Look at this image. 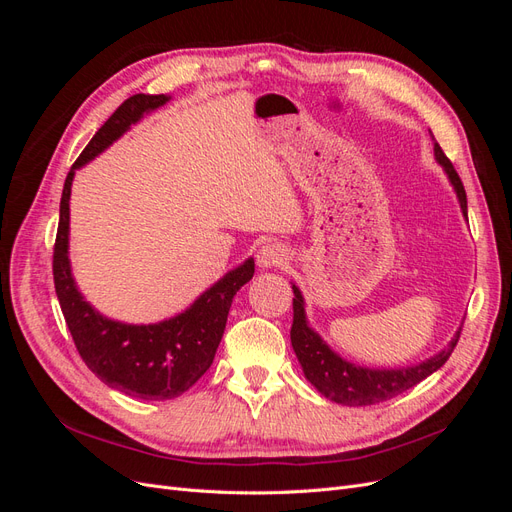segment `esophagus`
Returning a JSON list of instances; mask_svg holds the SVG:
<instances>
[{"mask_svg": "<svg viewBox=\"0 0 512 512\" xmlns=\"http://www.w3.org/2000/svg\"><path fill=\"white\" fill-rule=\"evenodd\" d=\"M258 267L260 269H273V267H282L288 262V250L282 243H267L258 250Z\"/></svg>", "mask_w": 512, "mask_h": 512, "instance_id": "1", "label": "esophagus"}]
</instances>
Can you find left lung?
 <instances>
[{"instance_id": "8db88e82", "label": "left lung", "mask_w": 512, "mask_h": 512, "mask_svg": "<svg viewBox=\"0 0 512 512\" xmlns=\"http://www.w3.org/2000/svg\"><path fill=\"white\" fill-rule=\"evenodd\" d=\"M433 153H436V160L446 170L448 179H451L459 198L461 211L468 218L466 190H463V183L457 175L453 162L444 156V151L438 143L433 145ZM292 292H294V299H292L294 316H292L290 342H292L294 354H297V359L303 367L305 378L312 382L324 397L335 401V404L374 406V404H382V401H389L399 393L412 389V386L431 376L433 371H438L448 361V356H451V352L459 342L461 331H457L448 348L412 367L369 369V367L354 365L344 361L339 354H335L327 344L322 342L320 335L314 329H309V324L305 320L303 294L294 284H292Z\"/></svg>"}]
</instances>
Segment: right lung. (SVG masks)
Returning <instances> with one entry per match:
<instances>
[{"instance_id": "right-lung-1", "label": "right lung", "mask_w": 512, "mask_h": 512, "mask_svg": "<svg viewBox=\"0 0 512 512\" xmlns=\"http://www.w3.org/2000/svg\"><path fill=\"white\" fill-rule=\"evenodd\" d=\"M170 96L136 94L106 119L70 168L59 203V226L53 250L55 292L74 346L85 365L111 389L147 401L183 395L211 367L226 329V318L237 290L254 277V258L228 271L220 282L177 314L156 324H123L104 318L74 284L68 258L70 188L76 168L113 145L145 113L156 111Z\"/></svg>"}]
</instances>
